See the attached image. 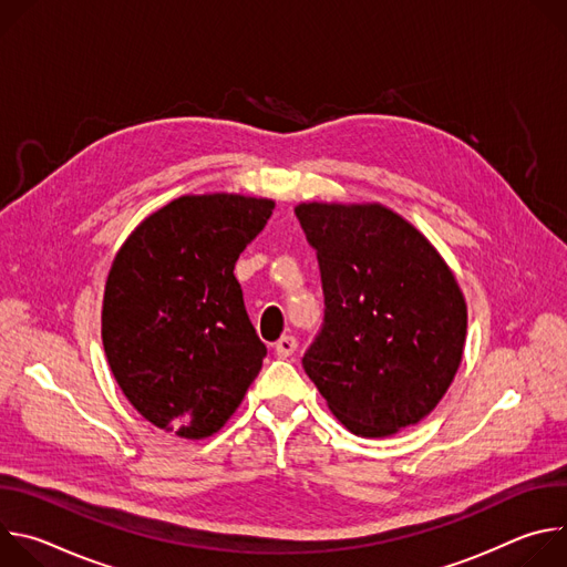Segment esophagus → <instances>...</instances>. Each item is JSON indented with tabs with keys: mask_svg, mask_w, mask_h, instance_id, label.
I'll use <instances>...</instances> for the list:
<instances>
[{
	"mask_svg": "<svg viewBox=\"0 0 567 567\" xmlns=\"http://www.w3.org/2000/svg\"><path fill=\"white\" fill-rule=\"evenodd\" d=\"M296 348H298V341H296V337H280L278 341H276V346H274V350H276V354L278 357H282V359H287V357H291L293 352H296Z\"/></svg>",
	"mask_w": 567,
	"mask_h": 567,
	"instance_id": "1",
	"label": "esophagus"
}]
</instances>
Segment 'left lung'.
Segmentation results:
<instances>
[{
  "instance_id": "left-lung-1",
  "label": "left lung",
  "mask_w": 567,
  "mask_h": 567,
  "mask_svg": "<svg viewBox=\"0 0 567 567\" xmlns=\"http://www.w3.org/2000/svg\"><path fill=\"white\" fill-rule=\"evenodd\" d=\"M316 249L326 318L302 368L359 437L422 422L462 363L466 300L437 249L383 204L296 206Z\"/></svg>"
}]
</instances>
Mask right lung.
I'll return each instance as SVG.
<instances>
[{
	"label": "right lung",
	"instance_id": "obj_1",
	"mask_svg": "<svg viewBox=\"0 0 567 567\" xmlns=\"http://www.w3.org/2000/svg\"><path fill=\"white\" fill-rule=\"evenodd\" d=\"M276 202L184 195L123 241L105 282L101 337L116 383L156 429L217 433L267 357L233 274Z\"/></svg>",
	"mask_w": 567,
	"mask_h": 567
}]
</instances>
